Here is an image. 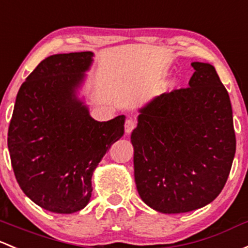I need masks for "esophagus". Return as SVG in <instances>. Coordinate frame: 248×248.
I'll use <instances>...</instances> for the list:
<instances>
[{
  "label": "esophagus",
  "mask_w": 248,
  "mask_h": 248,
  "mask_svg": "<svg viewBox=\"0 0 248 248\" xmlns=\"http://www.w3.org/2000/svg\"><path fill=\"white\" fill-rule=\"evenodd\" d=\"M135 127V121L133 119L126 120V124H124V131H126L127 134H129Z\"/></svg>",
  "instance_id": "1"
}]
</instances>
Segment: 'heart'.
<instances>
[{"mask_svg":"<svg viewBox=\"0 0 248 248\" xmlns=\"http://www.w3.org/2000/svg\"><path fill=\"white\" fill-rule=\"evenodd\" d=\"M176 82H177V80H176V78H171V79L169 80V82H168V84L170 85V87H173V85L176 84Z\"/></svg>","mask_w":248,"mask_h":248,"instance_id":"obj_1","label":"heart"}]
</instances>
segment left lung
I'll list each match as a JSON object with an SVG mask.
<instances>
[{"label":"left lung","mask_w":248,"mask_h":248,"mask_svg":"<svg viewBox=\"0 0 248 248\" xmlns=\"http://www.w3.org/2000/svg\"><path fill=\"white\" fill-rule=\"evenodd\" d=\"M191 66L189 88L161 93L141 107L131 135L138 192L159 213H187L213 202L235 155L227 90L213 65Z\"/></svg>","instance_id":"obj_1"}]
</instances>
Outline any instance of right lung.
Segmentation results:
<instances>
[{
	"label": "right lung",
	"mask_w": 248,
	"mask_h": 248,
	"mask_svg": "<svg viewBox=\"0 0 248 248\" xmlns=\"http://www.w3.org/2000/svg\"><path fill=\"white\" fill-rule=\"evenodd\" d=\"M93 52L53 54L21 85L8 129L15 177L26 196L52 213L72 214L91 197V177L124 135V115L100 122L78 96Z\"/></svg>",
	"instance_id": "1"
}]
</instances>
